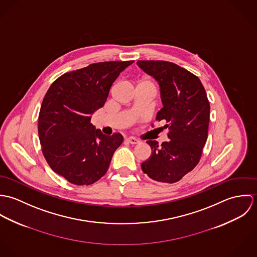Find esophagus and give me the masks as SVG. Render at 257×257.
I'll return each mask as SVG.
<instances>
[{
  "label": "esophagus",
  "instance_id": "obj_1",
  "mask_svg": "<svg viewBox=\"0 0 257 257\" xmlns=\"http://www.w3.org/2000/svg\"><path fill=\"white\" fill-rule=\"evenodd\" d=\"M126 142L130 143L131 145H138V144H140V141H138V140L135 139V138H127V139H126Z\"/></svg>",
  "mask_w": 257,
  "mask_h": 257
}]
</instances>
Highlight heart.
Here are the masks:
<instances>
[{"mask_svg":"<svg viewBox=\"0 0 257 257\" xmlns=\"http://www.w3.org/2000/svg\"><path fill=\"white\" fill-rule=\"evenodd\" d=\"M140 84H150V85H152V83L150 81H148V80H142Z\"/></svg>","mask_w":257,"mask_h":257,"instance_id":"b5f03b06","label":"heart"}]
</instances>
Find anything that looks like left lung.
<instances>
[{
  "label": "left lung",
  "instance_id": "left-lung-1",
  "mask_svg": "<svg viewBox=\"0 0 257 257\" xmlns=\"http://www.w3.org/2000/svg\"><path fill=\"white\" fill-rule=\"evenodd\" d=\"M138 65L159 84L163 108L156 120L166 121L169 141H147L150 157L142 163L149 178L175 183L199 163L208 139L210 103L200 79L175 63L139 60Z\"/></svg>",
  "mask_w": 257,
  "mask_h": 257
}]
</instances>
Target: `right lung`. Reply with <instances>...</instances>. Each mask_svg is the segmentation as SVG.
<instances>
[{"mask_svg":"<svg viewBox=\"0 0 257 257\" xmlns=\"http://www.w3.org/2000/svg\"><path fill=\"white\" fill-rule=\"evenodd\" d=\"M134 61H107L61 75L46 92L38 115L41 150L50 168L75 185H91L109 169L123 138L102 134L90 122L119 73Z\"/></svg>","mask_w":257,"mask_h":257,"instance_id":"obj_1","label":"right lung"}]
</instances>
